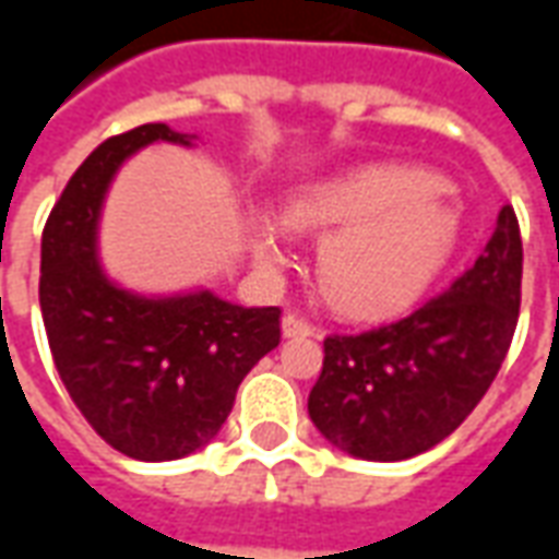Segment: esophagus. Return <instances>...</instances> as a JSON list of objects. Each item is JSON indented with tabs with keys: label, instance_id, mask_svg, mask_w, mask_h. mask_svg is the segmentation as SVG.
Wrapping results in <instances>:
<instances>
[{
	"label": "esophagus",
	"instance_id": "esophagus-1",
	"mask_svg": "<svg viewBox=\"0 0 559 559\" xmlns=\"http://www.w3.org/2000/svg\"><path fill=\"white\" fill-rule=\"evenodd\" d=\"M281 332H284V338H311L317 329L311 323H305L299 317L287 314L281 320Z\"/></svg>",
	"mask_w": 559,
	"mask_h": 559
}]
</instances>
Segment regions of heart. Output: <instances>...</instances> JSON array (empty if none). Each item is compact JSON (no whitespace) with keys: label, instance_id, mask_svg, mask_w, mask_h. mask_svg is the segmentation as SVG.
I'll return each instance as SVG.
<instances>
[{"label":"heart","instance_id":"b5f03b06","mask_svg":"<svg viewBox=\"0 0 559 559\" xmlns=\"http://www.w3.org/2000/svg\"><path fill=\"white\" fill-rule=\"evenodd\" d=\"M284 223L296 233H326L317 245V284L350 317L401 311L428 290L457 245V209L431 173L374 164L308 185ZM257 260H287V228L272 215L251 221Z\"/></svg>","mask_w":559,"mask_h":559}]
</instances>
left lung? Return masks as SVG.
Returning <instances> with one entry per match:
<instances>
[{
  "instance_id": "left-lung-1",
  "label": "left lung",
  "mask_w": 559,
  "mask_h": 559,
  "mask_svg": "<svg viewBox=\"0 0 559 559\" xmlns=\"http://www.w3.org/2000/svg\"><path fill=\"white\" fill-rule=\"evenodd\" d=\"M521 230L503 206L473 266L413 314L323 341L308 416L362 461H404L467 419L503 365L521 305Z\"/></svg>"
}]
</instances>
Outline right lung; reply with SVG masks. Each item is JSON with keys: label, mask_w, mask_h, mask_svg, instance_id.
Here are the masks:
<instances>
[{"label": "right lung", "mask_w": 559, "mask_h": 559, "mask_svg": "<svg viewBox=\"0 0 559 559\" xmlns=\"http://www.w3.org/2000/svg\"><path fill=\"white\" fill-rule=\"evenodd\" d=\"M164 122L104 140L71 176L41 236L44 329L68 395L122 455L176 461L218 437L236 389L281 341L278 308H242L206 287L146 296L102 266L107 191L152 143L194 146Z\"/></svg>", "instance_id": "obj_1"}]
</instances>
